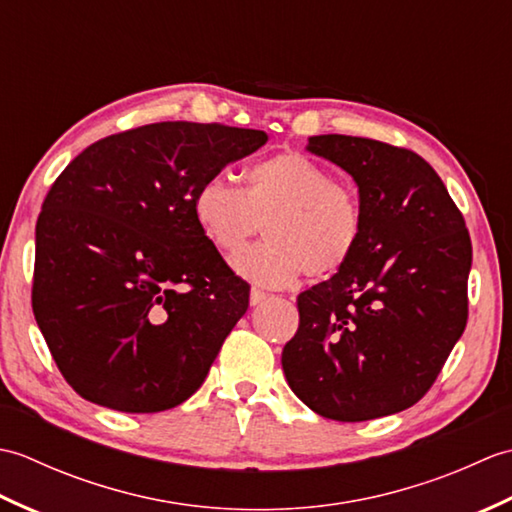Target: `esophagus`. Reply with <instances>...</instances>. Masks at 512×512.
<instances>
[{
	"label": "esophagus",
	"instance_id": "34e87169",
	"mask_svg": "<svg viewBox=\"0 0 512 512\" xmlns=\"http://www.w3.org/2000/svg\"><path fill=\"white\" fill-rule=\"evenodd\" d=\"M268 299V292L253 288L250 290V306H259V303H264Z\"/></svg>",
	"mask_w": 512,
	"mask_h": 512
}]
</instances>
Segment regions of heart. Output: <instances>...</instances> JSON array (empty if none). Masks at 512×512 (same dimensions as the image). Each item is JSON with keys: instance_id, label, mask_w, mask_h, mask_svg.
I'll use <instances>...</instances> for the list:
<instances>
[{"instance_id": "obj_1", "label": "heart", "mask_w": 512, "mask_h": 512, "mask_svg": "<svg viewBox=\"0 0 512 512\" xmlns=\"http://www.w3.org/2000/svg\"><path fill=\"white\" fill-rule=\"evenodd\" d=\"M193 217L209 242L233 253L264 222L268 239L233 257L235 273L259 286H288L301 273L328 279L354 257L363 237L356 193L334 182L319 162L284 151L246 171L244 189L224 176L193 193Z\"/></svg>"}]
</instances>
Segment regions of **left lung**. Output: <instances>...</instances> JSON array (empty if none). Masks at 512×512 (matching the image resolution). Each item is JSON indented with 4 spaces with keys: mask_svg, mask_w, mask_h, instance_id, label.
I'll return each instance as SVG.
<instances>
[{
    "mask_svg": "<svg viewBox=\"0 0 512 512\" xmlns=\"http://www.w3.org/2000/svg\"><path fill=\"white\" fill-rule=\"evenodd\" d=\"M308 151L354 178L363 237L350 264L297 297L281 365L319 416L383 418L427 394L466 328L471 237L413 151L341 134L308 138Z\"/></svg>",
    "mask_w": 512,
    "mask_h": 512,
    "instance_id": "obj_1",
    "label": "left lung"
}]
</instances>
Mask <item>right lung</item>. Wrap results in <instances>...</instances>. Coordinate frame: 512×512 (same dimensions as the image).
<instances>
[{"instance_id":"obj_1","label":"right lung","mask_w":512,"mask_h":512,"mask_svg":"<svg viewBox=\"0 0 512 512\" xmlns=\"http://www.w3.org/2000/svg\"><path fill=\"white\" fill-rule=\"evenodd\" d=\"M266 140L220 123L143 125L83 149L54 180L32 312L76 394L156 413L200 389L250 286L200 231L193 193Z\"/></svg>"}]
</instances>
